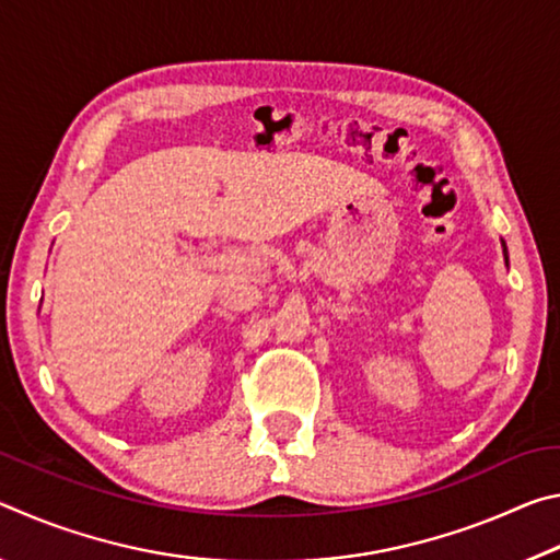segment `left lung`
Returning <instances> with one entry per match:
<instances>
[{
	"mask_svg": "<svg viewBox=\"0 0 560 560\" xmlns=\"http://www.w3.org/2000/svg\"><path fill=\"white\" fill-rule=\"evenodd\" d=\"M501 246H504V259H506V264H509V257H506V244H504V242H501Z\"/></svg>",
	"mask_w": 560,
	"mask_h": 560,
	"instance_id": "left-lung-1",
	"label": "left lung"
}]
</instances>
